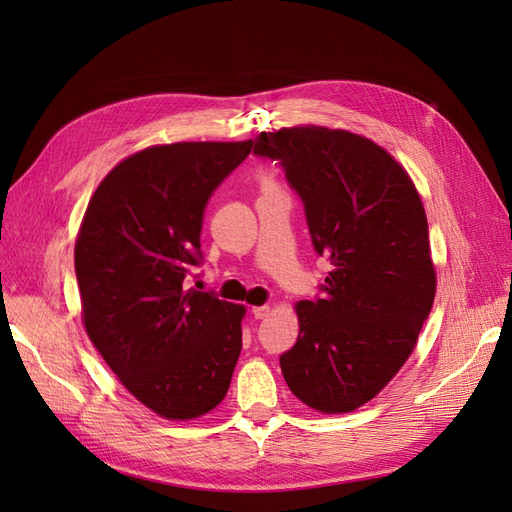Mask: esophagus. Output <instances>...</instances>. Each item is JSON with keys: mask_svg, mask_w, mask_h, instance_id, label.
<instances>
[{"mask_svg": "<svg viewBox=\"0 0 512 512\" xmlns=\"http://www.w3.org/2000/svg\"><path fill=\"white\" fill-rule=\"evenodd\" d=\"M269 312H271V307H267V305H258V307H252V314H254V318H256V320L267 318V316H269Z\"/></svg>", "mask_w": 512, "mask_h": 512, "instance_id": "34e87169", "label": "esophagus"}]
</instances>
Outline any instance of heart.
Here are the masks:
<instances>
[{"label":"heart","instance_id":"1","mask_svg":"<svg viewBox=\"0 0 512 512\" xmlns=\"http://www.w3.org/2000/svg\"><path fill=\"white\" fill-rule=\"evenodd\" d=\"M260 183H262V188H271V185H275V181L271 179L269 173H260Z\"/></svg>","mask_w":512,"mask_h":512}]
</instances>
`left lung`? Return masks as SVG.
Segmentation results:
<instances>
[{
    "mask_svg": "<svg viewBox=\"0 0 512 512\" xmlns=\"http://www.w3.org/2000/svg\"><path fill=\"white\" fill-rule=\"evenodd\" d=\"M280 160L331 271L322 299L294 305L297 344L280 356L288 389L322 414L374 399L416 348L436 297L423 200L408 170L367 136L324 126L260 132Z\"/></svg>",
    "mask_w": 512,
    "mask_h": 512,
    "instance_id": "1",
    "label": "left lung"
}]
</instances>
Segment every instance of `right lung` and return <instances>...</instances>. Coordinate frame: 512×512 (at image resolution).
Segmentation results:
<instances>
[{
  "label": "right lung",
  "mask_w": 512,
  "mask_h": 512,
  "mask_svg": "<svg viewBox=\"0 0 512 512\" xmlns=\"http://www.w3.org/2000/svg\"><path fill=\"white\" fill-rule=\"evenodd\" d=\"M252 141L151 145L89 198L74 245L83 327L143 406L194 421L222 404L241 354L245 305L185 290L205 207Z\"/></svg>",
  "instance_id": "1"
}]
</instances>
